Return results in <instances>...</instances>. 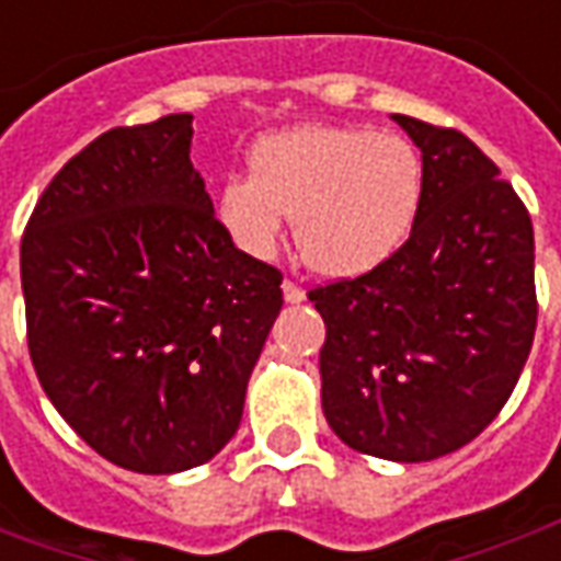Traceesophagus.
Wrapping results in <instances>:
<instances>
[{
	"mask_svg": "<svg viewBox=\"0 0 561 561\" xmlns=\"http://www.w3.org/2000/svg\"><path fill=\"white\" fill-rule=\"evenodd\" d=\"M282 297H285V304H304L306 291L297 285V282L285 279L282 282Z\"/></svg>",
	"mask_w": 561,
	"mask_h": 561,
	"instance_id": "34e87169",
	"label": "esophagus"
}]
</instances>
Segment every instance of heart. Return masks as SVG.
Listing matches in <instances>:
<instances>
[{
	"mask_svg": "<svg viewBox=\"0 0 561 561\" xmlns=\"http://www.w3.org/2000/svg\"><path fill=\"white\" fill-rule=\"evenodd\" d=\"M252 176L219 188L216 213L245 255L270 257L294 219L309 267L352 279L400 252L423 204V159L412 140L354 126H297L252 149Z\"/></svg>",
	"mask_w": 561,
	"mask_h": 561,
	"instance_id": "heart-1",
	"label": "heart"
}]
</instances>
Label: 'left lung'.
Listing matches in <instances>:
<instances>
[{"mask_svg":"<svg viewBox=\"0 0 561 561\" xmlns=\"http://www.w3.org/2000/svg\"><path fill=\"white\" fill-rule=\"evenodd\" d=\"M421 149L412 237L381 267L309 291L330 430L360 454L426 462L502 412L535 340V233L499 168L454 128L393 114Z\"/></svg>","mask_w":561,"mask_h":561,"instance_id":"8db88e82","label":"left lung"}]
</instances>
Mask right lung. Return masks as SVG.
Here are the masks:
<instances>
[{
    "instance_id": "add662e5",
    "label": "right lung",
    "mask_w": 561,
    "mask_h": 561,
    "mask_svg": "<svg viewBox=\"0 0 561 561\" xmlns=\"http://www.w3.org/2000/svg\"><path fill=\"white\" fill-rule=\"evenodd\" d=\"M188 147L192 114L104 131L44 188L20 243L44 393L140 474L231 442L282 309V273L233 245Z\"/></svg>"
}]
</instances>
